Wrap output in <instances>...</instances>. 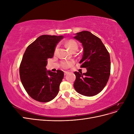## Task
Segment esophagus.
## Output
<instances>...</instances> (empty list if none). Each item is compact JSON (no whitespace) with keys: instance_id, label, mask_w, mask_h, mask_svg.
Returning <instances> with one entry per match:
<instances>
[{"instance_id":"esophagus-1","label":"esophagus","mask_w":134,"mask_h":134,"mask_svg":"<svg viewBox=\"0 0 134 134\" xmlns=\"http://www.w3.org/2000/svg\"><path fill=\"white\" fill-rule=\"evenodd\" d=\"M69 73V72L67 71H64V75H66V74H68Z\"/></svg>"}]
</instances>
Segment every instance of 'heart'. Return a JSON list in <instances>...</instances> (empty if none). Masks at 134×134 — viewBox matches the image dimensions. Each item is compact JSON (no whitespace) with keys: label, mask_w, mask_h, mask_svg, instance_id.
I'll use <instances>...</instances> for the list:
<instances>
[{"label":"heart","mask_w":134,"mask_h":134,"mask_svg":"<svg viewBox=\"0 0 134 134\" xmlns=\"http://www.w3.org/2000/svg\"><path fill=\"white\" fill-rule=\"evenodd\" d=\"M66 46L72 51H75L78 49V43L74 40H70L65 42ZM57 48V47H56ZM74 64L73 60H64L62 62V66L64 68H69Z\"/></svg>","instance_id":"obj_1"}]
</instances>
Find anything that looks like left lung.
Here are the masks:
<instances>
[{
	"mask_svg": "<svg viewBox=\"0 0 134 134\" xmlns=\"http://www.w3.org/2000/svg\"><path fill=\"white\" fill-rule=\"evenodd\" d=\"M73 38L82 44L83 54L79 63L82 64L81 67L87 68L86 73L74 72V89L82 95L94 96L103 90L108 80L111 70L109 52L101 40L90 32H78Z\"/></svg>",
	"mask_w": 134,
	"mask_h": 134,
	"instance_id": "obj_1",
	"label": "left lung"
}]
</instances>
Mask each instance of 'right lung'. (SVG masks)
Instances as JSON below:
<instances>
[{"label":"right lung","mask_w":134,"mask_h":134,"mask_svg":"<svg viewBox=\"0 0 134 134\" xmlns=\"http://www.w3.org/2000/svg\"><path fill=\"white\" fill-rule=\"evenodd\" d=\"M63 36H40L28 46L19 67V75L23 87L36 100L47 102L53 99L59 91L64 72L47 70V59L52 58L57 44Z\"/></svg>","instance_id":"right-lung-1"}]
</instances>
